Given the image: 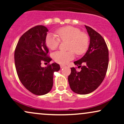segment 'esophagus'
I'll list each match as a JSON object with an SVG mask.
<instances>
[{
  "label": "esophagus",
  "instance_id": "1",
  "mask_svg": "<svg viewBox=\"0 0 124 124\" xmlns=\"http://www.w3.org/2000/svg\"><path fill=\"white\" fill-rule=\"evenodd\" d=\"M60 67H61V69H62V68H63L64 67H65V65H60Z\"/></svg>",
  "mask_w": 124,
  "mask_h": 124
}]
</instances>
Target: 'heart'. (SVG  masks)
<instances>
[{
    "instance_id": "obj_1",
    "label": "heart",
    "mask_w": 124,
    "mask_h": 124,
    "mask_svg": "<svg viewBox=\"0 0 124 124\" xmlns=\"http://www.w3.org/2000/svg\"><path fill=\"white\" fill-rule=\"evenodd\" d=\"M56 35L48 34L45 38L46 46L51 50L58 47L61 41H69L68 49L70 51H59L54 52V59L58 63L66 64L75 58V52L82 55L86 52L89 46V37L85 32L72 26H66L58 29Z\"/></svg>"
}]
</instances>
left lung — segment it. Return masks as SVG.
<instances>
[{"label": "left lung", "instance_id": "1", "mask_svg": "<svg viewBox=\"0 0 124 124\" xmlns=\"http://www.w3.org/2000/svg\"><path fill=\"white\" fill-rule=\"evenodd\" d=\"M85 27L90 37L89 48L83 57L74 62L81 70L72 68L68 76L70 89L79 94H87L97 89L106 76L109 61L108 49L103 37L92 28Z\"/></svg>", "mask_w": 124, "mask_h": 124}]
</instances>
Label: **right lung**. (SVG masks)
<instances>
[{
	"label": "right lung",
	"instance_id": "1",
	"mask_svg": "<svg viewBox=\"0 0 124 124\" xmlns=\"http://www.w3.org/2000/svg\"><path fill=\"white\" fill-rule=\"evenodd\" d=\"M48 30L44 25L30 28L20 38L15 51V62L20 80L28 91L41 96L49 93L53 86L54 72L60 69L59 64L41 67V62L49 63L45 38Z\"/></svg>",
	"mask_w": 124,
	"mask_h": 124
}]
</instances>
